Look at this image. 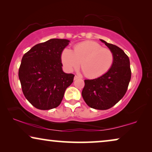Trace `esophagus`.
Wrapping results in <instances>:
<instances>
[{"instance_id": "1", "label": "esophagus", "mask_w": 152, "mask_h": 152, "mask_svg": "<svg viewBox=\"0 0 152 152\" xmlns=\"http://www.w3.org/2000/svg\"><path fill=\"white\" fill-rule=\"evenodd\" d=\"M79 78H80V77H79V76H77V75H75V76L74 77V80H77V79H79Z\"/></svg>"}]
</instances>
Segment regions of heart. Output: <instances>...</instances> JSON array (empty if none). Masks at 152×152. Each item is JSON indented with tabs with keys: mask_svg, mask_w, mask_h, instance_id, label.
Wrapping results in <instances>:
<instances>
[{
	"mask_svg": "<svg viewBox=\"0 0 152 152\" xmlns=\"http://www.w3.org/2000/svg\"><path fill=\"white\" fill-rule=\"evenodd\" d=\"M61 61L68 72L77 69L80 65L84 75L89 79L99 77L107 73L113 66L114 55L109 48H103L93 41H83L74 46L73 51L64 48Z\"/></svg>",
	"mask_w": 152,
	"mask_h": 152,
	"instance_id": "obj_1",
	"label": "heart"
}]
</instances>
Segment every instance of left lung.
I'll return each instance as SVG.
<instances>
[{
    "label": "left lung",
    "mask_w": 152,
    "mask_h": 152,
    "mask_svg": "<svg viewBox=\"0 0 152 152\" xmlns=\"http://www.w3.org/2000/svg\"><path fill=\"white\" fill-rule=\"evenodd\" d=\"M114 55L113 66L104 75L85 80L82 95L86 104L98 110H107L117 104L127 91L132 71L128 56L119 47L100 39Z\"/></svg>",
    "instance_id": "left-lung-1"
}]
</instances>
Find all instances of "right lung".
<instances>
[{"label":"right lung","instance_id":"right-lung-1","mask_svg":"<svg viewBox=\"0 0 152 152\" xmlns=\"http://www.w3.org/2000/svg\"><path fill=\"white\" fill-rule=\"evenodd\" d=\"M70 41L52 39L38 43L25 54L18 70L22 91L31 104L49 110L61 104L75 75L62 70L61 54Z\"/></svg>","mask_w":152,"mask_h":152}]
</instances>
